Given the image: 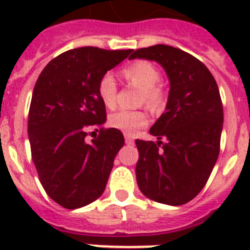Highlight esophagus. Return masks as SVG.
<instances>
[{
  "instance_id": "esophagus-1",
  "label": "esophagus",
  "mask_w": 250,
  "mask_h": 250,
  "mask_svg": "<svg viewBox=\"0 0 250 250\" xmlns=\"http://www.w3.org/2000/svg\"><path fill=\"white\" fill-rule=\"evenodd\" d=\"M125 144H128V145H132L133 143H135V140H133V137L132 136H129V135H125Z\"/></svg>"
}]
</instances>
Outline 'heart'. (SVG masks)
<instances>
[{"label": "heart", "mask_w": 250, "mask_h": 250, "mask_svg": "<svg viewBox=\"0 0 250 250\" xmlns=\"http://www.w3.org/2000/svg\"><path fill=\"white\" fill-rule=\"evenodd\" d=\"M125 79L141 89L140 101L149 107L158 109L164 101L162 90L157 86L161 74L158 68L148 61H136L122 71ZM117 83L111 74H105L98 83V96L102 104L113 109L117 102ZM148 114L144 110H119L109 117V125L127 135H133L137 129L148 125Z\"/></svg>", "instance_id": "b5f03b06"}]
</instances>
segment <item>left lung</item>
Here are the masks:
<instances>
[{"mask_svg": "<svg viewBox=\"0 0 250 250\" xmlns=\"http://www.w3.org/2000/svg\"><path fill=\"white\" fill-rule=\"evenodd\" d=\"M135 58L161 64L170 82L165 113L149 131L157 144L136 140L137 186L153 201L183 205L205 187L219 154L223 106L217 82L201 61L170 45L137 49L129 56Z\"/></svg>", "mask_w": 250, "mask_h": 250, "instance_id": "8db88e82", "label": "left lung"}]
</instances>
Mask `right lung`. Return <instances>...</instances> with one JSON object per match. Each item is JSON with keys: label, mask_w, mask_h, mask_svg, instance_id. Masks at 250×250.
Instances as JSON below:
<instances>
[{"label": "right lung", "mask_w": 250, "mask_h": 250, "mask_svg": "<svg viewBox=\"0 0 250 250\" xmlns=\"http://www.w3.org/2000/svg\"><path fill=\"white\" fill-rule=\"evenodd\" d=\"M131 52L71 49L50 61L35 84L28 114L32 160L45 192L66 209L83 208L104 193L125 145L117 128L101 129L92 143L85 136L88 127L106 122L100 80Z\"/></svg>", "instance_id": "1"}]
</instances>
